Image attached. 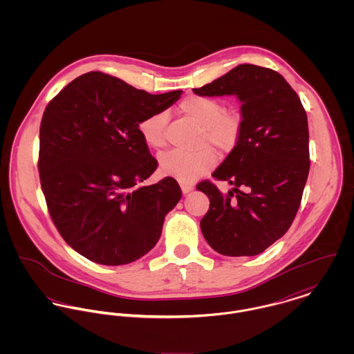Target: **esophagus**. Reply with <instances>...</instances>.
<instances>
[{
  "mask_svg": "<svg viewBox=\"0 0 354 354\" xmlns=\"http://www.w3.org/2000/svg\"><path fill=\"white\" fill-rule=\"evenodd\" d=\"M180 187H181L183 194H188V192H191L194 189V185L189 184V183H180Z\"/></svg>",
  "mask_w": 354,
  "mask_h": 354,
  "instance_id": "34e87169",
  "label": "esophagus"
}]
</instances>
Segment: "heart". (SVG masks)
I'll return each instance as SVG.
<instances>
[{"label":"heart","mask_w":354,"mask_h":354,"mask_svg":"<svg viewBox=\"0 0 354 354\" xmlns=\"http://www.w3.org/2000/svg\"><path fill=\"white\" fill-rule=\"evenodd\" d=\"M181 114L199 125L196 145H211L222 153L233 151L243 136L244 118L237 109H225L222 102L192 95L180 103ZM167 114L163 110L155 111L139 122V132L145 143L152 150L166 146ZM216 163V155L209 147H201L192 151L170 150L159 156L162 171L180 181H191Z\"/></svg>","instance_id":"heart-1"}]
</instances>
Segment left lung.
Returning <instances> with one entry per match:
<instances>
[{"instance_id": "left-lung-1", "label": "left lung", "mask_w": 354, "mask_h": 354, "mask_svg": "<svg viewBox=\"0 0 354 354\" xmlns=\"http://www.w3.org/2000/svg\"><path fill=\"white\" fill-rule=\"evenodd\" d=\"M194 93L237 95L243 102L240 143L212 173L234 188L223 195L204 180L196 189L209 199L201 221L209 247L225 256H254L289 230L301 204L310 165L305 109L282 75L252 64Z\"/></svg>"}]
</instances>
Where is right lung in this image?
Returning <instances> with one entry per match:
<instances>
[{"mask_svg": "<svg viewBox=\"0 0 354 354\" xmlns=\"http://www.w3.org/2000/svg\"><path fill=\"white\" fill-rule=\"evenodd\" d=\"M181 93L151 95L94 71L46 106L39 128L41 187L58 233L88 260L128 264L158 243L181 188L173 177L140 187L158 162L139 122Z\"/></svg>", "mask_w": 354, "mask_h": 354, "instance_id": "obj_1", "label": "right lung"}]
</instances>
